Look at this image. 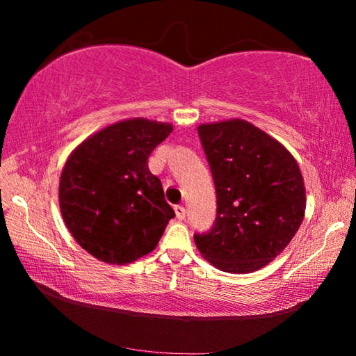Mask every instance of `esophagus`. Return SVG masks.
Here are the masks:
<instances>
[{
    "label": "esophagus",
    "instance_id": "1",
    "mask_svg": "<svg viewBox=\"0 0 356 356\" xmlns=\"http://www.w3.org/2000/svg\"><path fill=\"white\" fill-rule=\"evenodd\" d=\"M174 210H176V216H177L179 220H184L185 218L186 210H185L184 206H176V207H174Z\"/></svg>",
    "mask_w": 356,
    "mask_h": 356
}]
</instances>
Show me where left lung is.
<instances>
[{
  "label": "left lung",
  "instance_id": "8db88e82",
  "mask_svg": "<svg viewBox=\"0 0 356 356\" xmlns=\"http://www.w3.org/2000/svg\"><path fill=\"white\" fill-rule=\"evenodd\" d=\"M197 135L213 177L216 218L207 232L195 234V243L222 272H256L303 221L300 168L286 147L246 120L204 124Z\"/></svg>",
  "mask_w": 356,
  "mask_h": 356
}]
</instances>
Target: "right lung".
Returning <instances> with one entry per match:
<instances>
[{
  "label": "right lung",
  "instance_id": "add662e5",
  "mask_svg": "<svg viewBox=\"0 0 356 356\" xmlns=\"http://www.w3.org/2000/svg\"><path fill=\"white\" fill-rule=\"evenodd\" d=\"M171 131L170 124L122 120L88 138L69 156L59 182V207L89 254L122 265L159 243L176 213L147 160Z\"/></svg>",
  "mask_w": 356,
  "mask_h": 356
}]
</instances>
